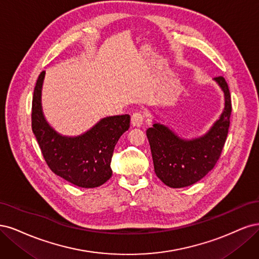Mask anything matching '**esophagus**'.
Masks as SVG:
<instances>
[{"label":"esophagus","instance_id":"1","mask_svg":"<svg viewBox=\"0 0 259 259\" xmlns=\"http://www.w3.org/2000/svg\"><path fill=\"white\" fill-rule=\"evenodd\" d=\"M144 120V116L141 112H136L133 113L131 116V123L133 127H141L143 124Z\"/></svg>","mask_w":259,"mask_h":259}]
</instances>
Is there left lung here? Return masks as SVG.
Masks as SVG:
<instances>
[{"mask_svg":"<svg viewBox=\"0 0 259 259\" xmlns=\"http://www.w3.org/2000/svg\"><path fill=\"white\" fill-rule=\"evenodd\" d=\"M213 80L224 94V108L204 135L183 138L157 120L146 131L155 173L171 188L187 187L204 178L218 162L226 142L231 114L230 94L224 77H214Z\"/></svg>","mask_w":259,"mask_h":259,"instance_id":"8db88e82","label":"left lung"}]
</instances>
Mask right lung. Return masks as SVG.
Returning <instances> with one entry per match:
<instances>
[{
	"label": "right lung",
	"instance_id": "obj_1",
	"mask_svg": "<svg viewBox=\"0 0 259 259\" xmlns=\"http://www.w3.org/2000/svg\"><path fill=\"white\" fill-rule=\"evenodd\" d=\"M45 71L36 81L32 101V130L51 170L81 188L101 186L112 177L114 147L130 127L129 115L108 116L79 136H63L56 131L41 106Z\"/></svg>",
	"mask_w": 259,
	"mask_h": 259
}]
</instances>
